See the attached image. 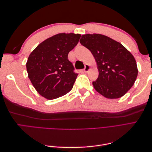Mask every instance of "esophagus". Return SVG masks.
<instances>
[{
	"instance_id": "34e87169",
	"label": "esophagus",
	"mask_w": 152,
	"mask_h": 152,
	"mask_svg": "<svg viewBox=\"0 0 152 152\" xmlns=\"http://www.w3.org/2000/svg\"><path fill=\"white\" fill-rule=\"evenodd\" d=\"M91 69V66L89 65H88V64H86V65H85V68L84 69V71L85 72H88L89 70Z\"/></svg>"
}]
</instances>
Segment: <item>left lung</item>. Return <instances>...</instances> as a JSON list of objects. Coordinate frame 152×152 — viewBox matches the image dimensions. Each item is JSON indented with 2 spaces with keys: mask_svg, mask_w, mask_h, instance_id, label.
<instances>
[{
  "mask_svg": "<svg viewBox=\"0 0 152 152\" xmlns=\"http://www.w3.org/2000/svg\"><path fill=\"white\" fill-rule=\"evenodd\" d=\"M80 42L91 52L97 65L99 76L93 82L94 89L108 99L126 94L138 73L133 55L120 42L102 34L83 35Z\"/></svg>",
  "mask_w": 152,
  "mask_h": 152,
  "instance_id": "obj_1",
  "label": "left lung"
}]
</instances>
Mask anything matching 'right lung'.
<instances>
[{"instance_id":"add662e5","label":"right lung","mask_w":152,"mask_h":152,"mask_svg":"<svg viewBox=\"0 0 152 152\" xmlns=\"http://www.w3.org/2000/svg\"><path fill=\"white\" fill-rule=\"evenodd\" d=\"M80 34H58L45 39L29 55L26 67L28 77L37 93L47 99L65 95L73 88L77 73L68 59Z\"/></svg>"}]
</instances>
